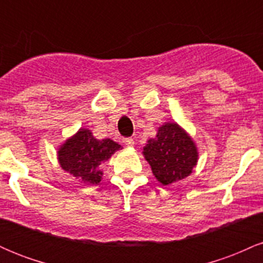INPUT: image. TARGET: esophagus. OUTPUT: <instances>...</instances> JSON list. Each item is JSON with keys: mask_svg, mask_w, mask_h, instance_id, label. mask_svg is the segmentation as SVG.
Here are the masks:
<instances>
[{"mask_svg": "<svg viewBox=\"0 0 263 263\" xmlns=\"http://www.w3.org/2000/svg\"><path fill=\"white\" fill-rule=\"evenodd\" d=\"M123 143L126 144V146H128V147H132L135 144V141L132 140L131 137L129 138H123Z\"/></svg>", "mask_w": 263, "mask_h": 263, "instance_id": "esophagus-1", "label": "esophagus"}]
</instances>
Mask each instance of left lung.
<instances>
[{"instance_id":"1","label":"left lung","mask_w":263,"mask_h":263,"mask_svg":"<svg viewBox=\"0 0 263 263\" xmlns=\"http://www.w3.org/2000/svg\"><path fill=\"white\" fill-rule=\"evenodd\" d=\"M142 153L149 163L153 176L163 185L188 177L199 157L194 141L176 122L162 125L156 138L147 141Z\"/></svg>"}]
</instances>
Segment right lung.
Instances as JSON below:
<instances>
[{"label":"right lung","mask_w":263,"mask_h":263,"mask_svg":"<svg viewBox=\"0 0 263 263\" xmlns=\"http://www.w3.org/2000/svg\"><path fill=\"white\" fill-rule=\"evenodd\" d=\"M122 147L110 138L96 140L91 131L80 128L58 151L60 167L83 183L98 184L102 178L100 165Z\"/></svg>","instance_id":"1"}]
</instances>
